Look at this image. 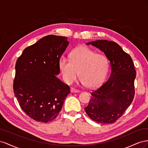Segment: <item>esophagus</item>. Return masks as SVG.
Here are the masks:
<instances>
[{
    "label": "esophagus",
    "instance_id": "1",
    "mask_svg": "<svg viewBox=\"0 0 148 148\" xmlns=\"http://www.w3.org/2000/svg\"><path fill=\"white\" fill-rule=\"evenodd\" d=\"M71 92L72 93H77V92H79V90L77 89H75L74 88H71Z\"/></svg>",
    "mask_w": 148,
    "mask_h": 148
}]
</instances>
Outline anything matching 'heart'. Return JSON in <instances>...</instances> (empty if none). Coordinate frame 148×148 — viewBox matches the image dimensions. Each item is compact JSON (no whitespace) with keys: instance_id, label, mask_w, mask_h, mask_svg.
Masks as SVG:
<instances>
[{"instance_id":"heart-1","label":"heart","mask_w":148,"mask_h":148,"mask_svg":"<svg viewBox=\"0 0 148 148\" xmlns=\"http://www.w3.org/2000/svg\"><path fill=\"white\" fill-rule=\"evenodd\" d=\"M59 69L64 81L73 84L79 75L81 82L88 88L99 86L105 81L109 69V61L103 54L86 46H80L70 53V60L62 57Z\"/></svg>"}]
</instances>
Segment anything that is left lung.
Returning <instances> with one entry per match:
<instances>
[{"label": "left lung", "mask_w": 148, "mask_h": 148, "mask_svg": "<svg viewBox=\"0 0 148 148\" xmlns=\"http://www.w3.org/2000/svg\"><path fill=\"white\" fill-rule=\"evenodd\" d=\"M86 45H92L105 54L110 64L111 74L106 82L90 93L85 111L99 123H113L122 116L134 98L136 73L133 60L114 41L100 40Z\"/></svg>", "instance_id": "left-lung-1"}]
</instances>
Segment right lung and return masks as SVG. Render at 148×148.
I'll list each match as a JSON object with an SVG mask.
<instances>
[{
    "label": "right lung",
    "mask_w": 148,
    "mask_h": 148,
    "mask_svg": "<svg viewBox=\"0 0 148 148\" xmlns=\"http://www.w3.org/2000/svg\"><path fill=\"white\" fill-rule=\"evenodd\" d=\"M68 45L67 37L46 36L25 48L16 62L15 96L23 112L36 121L55 119L70 94L69 86L57 77L59 61Z\"/></svg>",
    "instance_id": "1"
}]
</instances>
